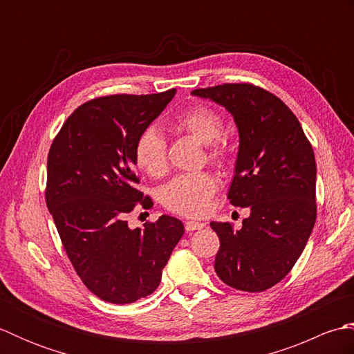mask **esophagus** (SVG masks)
<instances>
[{
    "label": "esophagus",
    "instance_id": "34e87169",
    "mask_svg": "<svg viewBox=\"0 0 354 354\" xmlns=\"http://www.w3.org/2000/svg\"><path fill=\"white\" fill-rule=\"evenodd\" d=\"M204 227H205L204 222H196V221L185 222V231H187V232H192V231H196V230H202Z\"/></svg>",
    "mask_w": 354,
    "mask_h": 354
}]
</instances>
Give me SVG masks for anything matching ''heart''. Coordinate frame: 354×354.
I'll use <instances>...</instances> for the list:
<instances>
[{
    "mask_svg": "<svg viewBox=\"0 0 354 354\" xmlns=\"http://www.w3.org/2000/svg\"><path fill=\"white\" fill-rule=\"evenodd\" d=\"M176 129L187 132L193 138L207 145V158L217 165H222L228 158V149L221 138L223 120L216 109L205 104H194L183 111L173 120ZM133 160L137 167L152 178H161L169 167L167 141L156 127H146L133 145ZM217 190V181L212 173L196 171L184 173L173 178L161 192V202L170 212L189 217L204 216L213 194Z\"/></svg>",
    "mask_w": 354,
    "mask_h": 354,
    "instance_id": "heart-1",
    "label": "heart"
}]
</instances>
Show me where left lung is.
Segmentation results:
<instances>
[{
	"instance_id": "left-lung-1",
	"label": "left lung",
	"mask_w": 354,
	"mask_h": 354,
	"mask_svg": "<svg viewBox=\"0 0 354 354\" xmlns=\"http://www.w3.org/2000/svg\"><path fill=\"white\" fill-rule=\"evenodd\" d=\"M192 94L216 102L234 118L240 145L228 199L251 212L240 230L209 223L221 240L216 274L237 290L263 292L290 272L317 221L312 145L295 114L260 86L223 84Z\"/></svg>"
}]
</instances>
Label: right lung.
Masks as SVG:
<instances>
[{
	"mask_svg": "<svg viewBox=\"0 0 354 354\" xmlns=\"http://www.w3.org/2000/svg\"><path fill=\"white\" fill-rule=\"evenodd\" d=\"M175 93L97 97L66 118L50 147L47 207L80 280L103 301L150 295L184 234L171 216L135 230L126 221L135 208L153 205L135 187L133 145Z\"/></svg>",
	"mask_w": 354,
	"mask_h": 354,
	"instance_id": "right-lung-1",
	"label": "right lung"
}]
</instances>
